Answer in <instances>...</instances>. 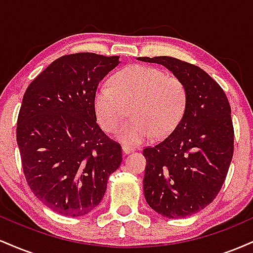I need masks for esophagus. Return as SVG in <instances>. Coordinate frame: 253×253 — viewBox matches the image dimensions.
Returning a JSON list of instances; mask_svg holds the SVG:
<instances>
[{"label": "esophagus", "mask_w": 253, "mask_h": 253, "mask_svg": "<svg viewBox=\"0 0 253 253\" xmlns=\"http://www.w3.org/2000/svg\"><path fill=\"white\" fill-rule=\"evenodd\" d=\"M133 149H130V147H128V146H123V152L125 153V155H129L130 152H133Z\"/></svg>", "instance_id": "obj_1"}]
</instances>
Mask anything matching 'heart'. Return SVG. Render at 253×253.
<instances>
[{
	"label": "heart",
	"instance_id": "1",
	"mask_svg": "<svg viewBox=\"0 0 253 253\" xmlns=\"http://www.w3.org/2000/svg\"><path fill=\"white\" fill-rule=\"evenodd\" d=\"M130 106L132 119L118 129L117 138L136 146L175 128L184 114L187 90L179 78L161 69L132 65L119 72L113 85H101L94 97L97 120L107 132L117 128Z\"/></svg>",
	"mask_w": 253,
	"mask_h": 253
}]
</instances>
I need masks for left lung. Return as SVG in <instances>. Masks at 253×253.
Here are the masks:
<instances>
[{
    "label": "left lung",
    "mask_w": 253,
    "mask_h": 253,
    "mask_svg": "<svg viewBox=\"0 0 253 253\" xmlns=\"http://www.w3.org/2000/svg\"><path fill=\"white\" fill-rule=\"evenodd\" d=\"M165 66L187 90L184 114L163 141L144 150V195L164 217L193 215L215 199L233 157L231 106L221 86L199 66L172 57H140Z\"/></svg>",
    "instance_id": "8db88e82"
}]
</instances>
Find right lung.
I'll return each instance as SVG.
<instances>
[{
	"mask_svg": "<svg viewBox=\"0 0 253 253\" xmlns=\"http://www.w3.org/2000/svg\"><path fill=\"white\" fill-rule=\"evenodd\" d=\"M119 56L75 53L51 63L28 85L16 140L31 190L64 216H82L103 199L123 162L121 146L96 124L97 85Z\"/></svg>",
	"mask_w": 253,
	"mask_h": 253,
	"instance_id": "obj_1",
	"label": "right lung"
}]
</instances>
